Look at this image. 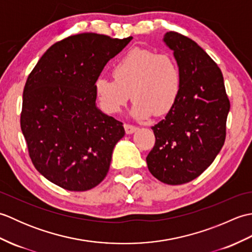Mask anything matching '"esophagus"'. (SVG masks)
Masks as SVG:
<instances>
[{
  "instance_id": "1",
  "label": "esophagus",
  "mask_w": 252,
  "mask_h": 252,
  "mask_svg": "<svg viewBox=\"0 0 252 252\" xmlns=\"http://www.w3.org/2000/svg\"><path fill=\"white\" fill-rule=\"evenodd\" d=\"M125 130H126V134H132V133H134L137 130V127L134 126H131V125H127V123H126Z\"/></svg>"
}]
</instances>
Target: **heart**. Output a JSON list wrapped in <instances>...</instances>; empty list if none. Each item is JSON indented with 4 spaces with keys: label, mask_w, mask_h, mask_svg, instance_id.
I'll list each match as a JSON object with an SVG mask.
<instances>
[{
    "label": "heart",
    "mask_w": 252,
    "mask_h": 252,
    "mask_svg": "<svg viewBox=\"0 0 252 252\" xmlns=\"http://www.w3.org/2000/svg\"><path fill=\"white\" fill-rule=\"evenodd\" d=\"M112 74L115 80L98 77L94 83L100 109L108 115L120 112L131 96V116L135 119H146L153 112L168 114L179 98L182 72L175 58L167 53L133 49L116 63Z\"/></svg>",
    "instance_id": "b5f03b06"
}]
</instances>
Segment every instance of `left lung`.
I'll list each match as a JSON object with an SVG mask.
<instances>
[{
  "mask_svg": "<svg viewBox=\"0 0 252 252\" xmlns=\"http://www.w3.org/2000/svg\"><path fill=\"white\" fill-rule=\"evenodd\" d=\"M163 42L182 72L179 98L152 126L156 142L146 157L149 172L169 185L199 176L225 142L229 100L221 69L189 37L170 31Z\"/></svg>",
  "mask_w": 252,
  "mask_h": 252,
  "instance_id": "left-lung-1",
  "label": "left lung"
}]
</instances>
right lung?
I'll return each mask as SVG.
<instances>
[{"mask_svg": "<svg viewBox=\"0 0 252 252\" xmlns=\"http://www.w3.org/2000/svg\"><path fill=\"white\" fill-rule=\"evenodd\" d=\"M131 40L97 33L68 36L44 53L27 79L21 131L32 163L52 183L84 191L108 173L125 129L96 107L94 83Z\"/></svg>", "mask_w": 252, "mask_h": 252, "instance_id": "obj_1", "label": "right lung"}]
</instances>
